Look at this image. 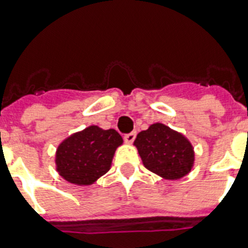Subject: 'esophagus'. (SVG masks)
Instances as JSON below:
<instances>
[{"instance_id": "1", "label": "esophagus", "mask_w": 248, "mask_h": 248, "mask_svg": "<svg viewBox=\"0 0 248 248\" xmlns=\"http://www.w3.org/2000/svg\"><path fill=\"white\" fill-rule=\"evenodd\" d=\"M135 138H136V132H130V134H126V135L124 136V140L127 144H131L134 143Z\"/></svg>"}]
</instances>
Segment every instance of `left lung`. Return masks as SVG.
<instances>
[{"instance_id": "obj_1", "label": "left lung", "mask_w": 248, "mask_h": 248, "mask_svg": "<svg viewBox=\"0 0 248 248\" xmlns=\"http://www.w3.org/2000/svg\"><path fill=\"white\" fill-rule=\"evenodd\" d=\"M135 145L144 166L159 176L176 180L192 170L194 152L188 140L162 124L139 132Z\"/></svg>"}]
</instances>
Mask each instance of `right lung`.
I'll use <instances>...</instances> for the list:
<instances>
[{
  "instance_id": "1",
  "label": "right lung",
  "mask_w": 248,
  "mask_h": 248,
  "mask_svg": "<svg viewBox=\"0 0 248 248\" xmlns=\"http://www.w3.org/2000/svg\"><path fill=\"white\" fill-rule=\"evenodd\" d=\"M122 138L116 130L90 126L69 136L56 152V166L62 176L77 185H90L110 167Z\"/></svg>"
}]
</instances>
